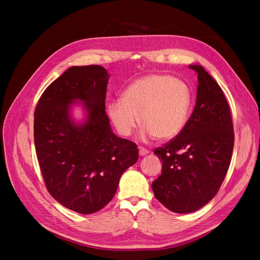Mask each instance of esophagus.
I'll list each match as a JSON object with an SVG mask.
<instances>
[{
  "mask_svg": "<svg viewBox=\"0 0 260 260\" xmlns=\"http://www.w3.org/2000/svg\"><path fill=\"white\" fill-rule=\"evenodd\" d=\"M148 153H149L148 149H146V148H144V147H139V154H140L141 156H145V155H147Z\"/></svg>",
  "mask_w": 260,
  "mask_h": 260,
  "instance_id": "esophagus-1",
  "label": "esophagus"
}]
</instances>
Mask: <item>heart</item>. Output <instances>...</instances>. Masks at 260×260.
<instances>
[{"label":"heart","instance_id":"heart-1","mask_svg":"<svg viewBox=\"0 0 260 260\" xmlns=\"http://www.w3.org/2000/svg\"><path fill=\"white\" fill-rule=\"evenodd\" d=\"M192 103L191 90L181 79L149 75L133 81L121 100L108 104V115L122 137H130L141 123L145 138L170 140L183 130Z\"/></svg>","mask_w":260,"mask_h":260}]
</instances>
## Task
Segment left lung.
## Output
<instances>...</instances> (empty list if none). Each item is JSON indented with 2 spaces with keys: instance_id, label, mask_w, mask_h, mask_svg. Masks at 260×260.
I'll use <instances>...</instances> for the list:
<instances>
[{
  "instance_id": "1",
  "label": "left lung",
  "mask_w": 260,
  "mask_h": 260,
  "mask_svg": "<svg viewBox=\"0 0 260 260\" xmlns=\"http://www.w3.org/2000/svg\"><path fill=\"white\" fill-rule=\"evenodd\" d=\"M194 111L179 135L154 154L162 161L152 183L155 198L178 214L200 209L217 194L229 169L234 132L229 105L219 84L201 65Z\"/></svg>"
}]
</instances>
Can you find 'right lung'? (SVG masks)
I'll return each instance as SVG.
<instances>
[{
  "label": "right lung",
  "mask_w": 260,
  "mask_h": 260,
  "mask_svg": "<svg viewBox=\"0 0 260 260\" xmlns=\"http://www.w3.org/2000/svg\"><path fill=\"white\" fill-rule=\"evenodd\" d=\"M109 75L99 65L73 66L53 81L35 111V145L46 188L62 206L83 215L112 201L123 172L139 158V148L112 131L105 112ZM86 111L77 124L70 108Z\"/></svg>",
  "instance_id": "1"
}]
</instances>
